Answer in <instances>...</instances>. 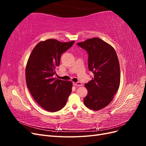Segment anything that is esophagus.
<instances>
[{"label":"esophagus","mask_w":146,"mask_h":146,"mask_svg":"<svg viewBox=\"0 0 146 146\" xmlns=\"http://www.w3.org/2000/svg\"><path fill=\"white\" fill-rule=\"evenodd\" d=\"M73 85L74 86H81L82 85V83L80 82H77V83L76 82H73Z\"/></svg>","instance_id":"34e87169"}]
</instances>
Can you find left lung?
Listing matches in <instances>:
<instances>
[{"label":"left lung","instance_id":"obj_1","mask_svg":"<svg viewBox=\"0 0 146 146\" xmlns=\"http://www.w3.org/2000/svg\"><path fill=\"white\" fill-rule=\"evenodd\" d=\"M77 45L87 51L88 68L94 74L92 80L85 85L88 94L83 102L88 108L98 111L110 104L119 89V60L114 48L99 38L88 39Z\"/></svg>","mask_w":146,"mask_h":146}]
</instances>
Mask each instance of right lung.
Segmentation results:
<instances>
[{
  "mask_svg": "<svg viewBox=\"0 0 146 146\" xmlns=\"http://www.w3.org/2000/svg\"><path fill=\"white\" fill-rule=\"evenodd\" d=\"M75 41L60 42L48 39L38 42L33 49L25 68L28 89L35 100L48 111H59L66 105L72 83L53 77L63 52Z\"/></svg>",
  "mask_w": 146,
  "mask_h": 146,
  "instance_id": "1",
  "label": "right lung"
}]
</instances>
